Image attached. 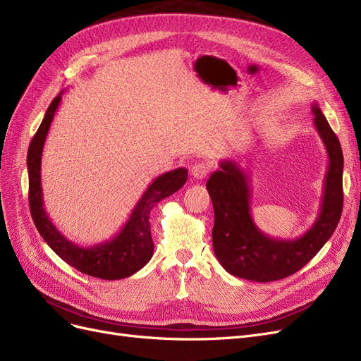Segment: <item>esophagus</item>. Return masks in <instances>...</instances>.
Here are the masks:
<instances>
[{"mask_svg": "<svg viewBox=\"0 0 361 361\" xmlns=\"http://www.w3.org/2000/svg\"><path fill=\"white\" fill-rule=\"evenodd\" d=\"M208 171H210V166H208L207 164H195L192 168H190V176L195 178V180H202L207 177Z\"/></svg>", "mask_w": 361, "mask_h": 361, "instance_id": "obj_1", "label": "esophagus"}]
</instances>
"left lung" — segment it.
I'll list each match as a JSON object with an SVG mask.
<instances>
[{
  "label": "left lung",
  "mask_w": 361,
  "mask_h": 361,
  "mask_svg": "<svg viewBox=\"0 0 361 361\" xmlns=\"http://www.w3.org/2000/svg\"><path fill=\"white\" fill-rule=\"evenodd\" d=\"M313 124L329 154L319 214L303 235L294 240L273 238L255 225L250 214V181L237 161H220L207 181L214 207L213 247L224 269L240 279L273 282L294 274L315 257L333 235L343 204V154L336 133L315 103Z\"/></svg>",
  "instance_id": "left-lung-1"
}]
</instances>
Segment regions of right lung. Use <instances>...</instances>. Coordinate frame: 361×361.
Returning a JSON list of instances; mask_svg holds the SVG:
<instances>
[{
	"label": "right lung",
	"instance_id": "right-lung-1",
	"mask_svg": "<svg viewBox=\"0 0 361 361\" xmlns=\"http://www.w3.org/2000/svg\"><path fill=\"white\" fill-rule=\"evenodd\" d=\"M63 92L64 91H61L49 104L28 148L27 166L31 217L48 246L68 265L92 277L104 279V281H118V279L129 277L141 270L153 257L154 243L149 231V213L159 201L165 200L183 188L184 183L188 181V169L178 168L154 178L135 205L130 217L127 219L121 231L114 238L97 243L94 246H78L55 228L43 207L40 173L42 153L54 115L61 103Z\"/></svg>",
	"mask_w": 361,
	"mask_h": 361
}]
</instances>
